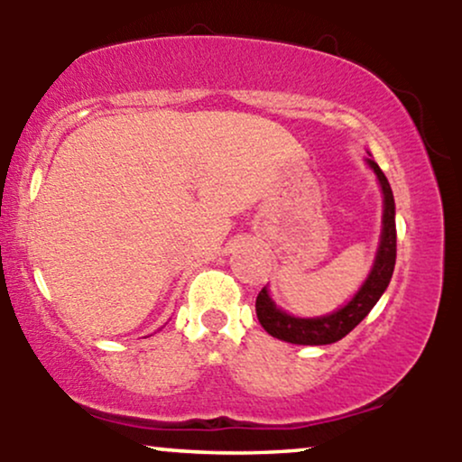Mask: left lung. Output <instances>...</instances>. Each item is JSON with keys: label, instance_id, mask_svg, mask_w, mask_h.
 Listing matches in <instances>:
<instances>
[{"label": "left lung", "instance_id": "left-lung-1", "mask_svg": "<svg viewBox=\"0 0 462 462\" xmlns=\"http://www.w3.org/2000/svg\"><path fill=\"white\" fill-rule=\"evenodd\" d=\"M367 162L374 169L375 176H378V182L384 193L383 236H380V247L374 269H371L369 278L365 280V284L360 286V291L347 306L332 312V315L312 317V319H300V317H291L280 309H275L267 289H263L256 298L258 321H261L264 330L272 334V337L280 338V341L295 343V346H330V343L341 341L346 334L352 332L369 315L375 301L383 298L386 286L391 282L397 256L395 199L389 180H386L383 169L378 167V162L371 161V158H367Z\"/></svg>", "mask_w": 462, "mask_h": 462}]
</instances>
